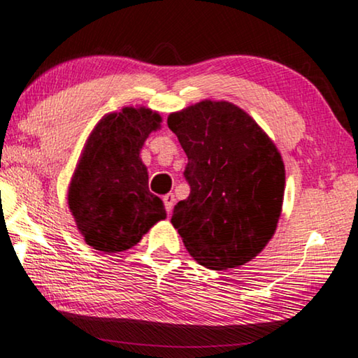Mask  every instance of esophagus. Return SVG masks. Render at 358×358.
<instances>
[{
  "label": "esophagus",
  "mask_w": 358,
  "mask_h": 358,
  "mask_svg": "<svg viewBox=\"0 0 358 358\" xmlns=\"http://www.w3.org/2000/svg\"><path fill=\"white\" fill-rule=\"evenodd\" d=\"M164 204H165V210H167L169 213L172 212L173 204H175V196H173L172 193L165 194V196H164Z\"/></svg>",
  "instance_id": "1"
}]
</instances>
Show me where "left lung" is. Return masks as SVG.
<instances>
[{
	"mask_svg": "<svg viewBox=\"0 0 358 358\" xmlns=\"http://www.w3.org/2000/svg\"><path fill=\"white\" fill-rule=\"evenodd\" d=\"M167 124L188 156L189 196L173 207V227L207 268L244 265L278 223L285 194L278 149L246 112L225 101H202L170 114Z\"/></svg>",
	"mask_w": 358,
	"mask_h": 358,
	"instance_id": "8db88e82",
	"label": "left lung"
}]
</instances>
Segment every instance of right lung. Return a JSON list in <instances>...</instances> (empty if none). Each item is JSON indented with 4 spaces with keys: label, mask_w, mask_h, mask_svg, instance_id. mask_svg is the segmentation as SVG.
Wrapping results in <instances>:
<instances>
[{
    "label": "right lung",
    "mask_w": 358,
    "mask_h": 358,
    "mask_svg": "<svg viewBox=\"0 0 358 358\" xmlns=\"http://www.w3.org/2000/svg\"><path fill=\"white\" fill-rule=\"evenodd\" d=\"M161 115L125 108L106 115L90 135L69 188L80 233L101 252H122L165 218L164 202L149 191L140 149Z\"/></svg>",
    "instance_id": "obj_1"
}]
</instances>
